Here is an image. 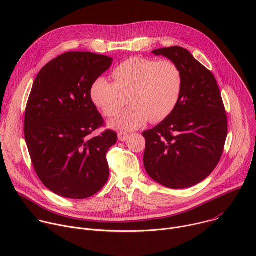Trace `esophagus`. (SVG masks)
<instances>
[{"mask_svg": "<svg viewBox=\"0 0 256 256\" xmlns=\"http://www.w3.org/2000/svg\"><path fill=\"white\" fill-rule=\"evenodd\" d=\"M130 136V134L126 132H118V140L120 142H126Z\"/></svg>", "mask_w": 256, "mask_h": 256, "instance_id": "1", "label": "esophagus"}]
</instances>
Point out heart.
<instances>
[{"label": "heart", "mask_w": 256, "mask_h": 256, "mask_svg": "<svg viewBox=\"0 0 256 256\" xmlns=\"http://www.w3.org/2000/svg\"><path fill=\"white\" fill-rule=\"evenodd\" d=\"M114 82L97 78L90 90L92 101L107 118H112L126 104L132 105L114 122L112 126L122 130H136L148 120L160 122L176 107L184 88L180 68L170 60H156L130 58L112 72Z\"/></svg>", "instance_id": "heart-1"}]
</instances>
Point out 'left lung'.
I'll return each mask as SVG.
<instances>
[{
	"label": "left lung",
	"mask_w": 256,
	"mask_h": 256,
	"mask_svg": "<svg viewBox=\"0 0 256 256\" xmlns=\"http://www.w3.org/2000/svg\"><path fill=\"white\" fill-rule=\"evenodd\" d=\"M177 64L184 88L172 114L146 130L144 165L160 184L181 190L196 186L216 167L225 147L228 120L212 72L184 48L152 52Z\"/></svg>",
	"instance_id": "left-lung-1"
}]
</instances>
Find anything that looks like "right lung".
Here are the masks:
<instances>
[{"instance_id": "add662e5", "label": "right lung", "mask_w": 256, "mask_h": 256, "mask_svg": "<svg viewBox=\"0 0 256 256\" xmlns=\"http://www.w3.org/2000/svg\"><path fill=\"white\" fill-rule=\"evenodd\" d=\"M112 58L88 52H68L48 62L34 80L24 116L28 152L40 181L58 196L83 200L107 182L106 154L118 134L105 130L91 99L93 82Z\"/></svg>"}]
</instances>
